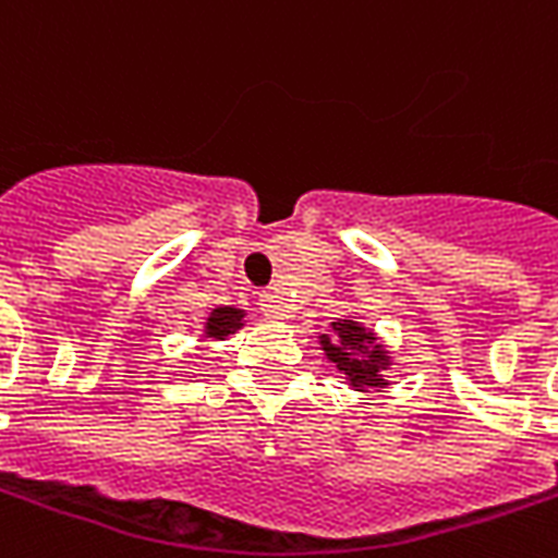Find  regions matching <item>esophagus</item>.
Masks as SVG:
<instances>
[{"mask_svg": "<svg viewBox=\"0 0 558 558\" xmlns=\"http://www.w3.org/2000/svg\"><path fill=\"white\" fill-rule=\"evenodd\" d=\"M260 312H264L266 318L287 320L289 318L287 298H283L280 292H264V294H260Z\"/></svg>", "mask_w": 558, "mask_h": 558, "instance_id": "obj_1", "label": "esophagus"}]
</instances>
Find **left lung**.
Instances as JSON below:
<instances>
[{"label": "left lung", "instance_id": "obj_1", "mask_svg": "<svg viewBox=\"0 0 558 558\" xmlns=\"http://www.w3.org/2000/svg\"><path fill=\"white\" fill-rule=\"evenodd\" d=\"M320 347L326 357L347 375V381L361 392L384 389L389 384L384 373L392 366V357L375 338L373 329H366L364 324L352 318L332 320V338L320 335Z\"/></svg>", "mask_w": 558, "mask_h": 558}]
</instances>
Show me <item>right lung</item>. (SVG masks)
Masks as SVG:
<instances>
[{
	"mask_svg": "<svg viewBox=\"0 0 558 558\" xmlns=\"http://www.w3.org/2000/svg\"><path fill=\"white\" fill-rule=\"evenodd\" d=\"M243 318H246V312L234 310V306H217L211 310V315L206 318V338H215V341H223L229 335H234L243 326Z\"/></svg>",
	"mask_w": 558,
	"mask_h": 558,
	"instance_id": "add662e5",
	"label": "right lung"
}]
</instances>
